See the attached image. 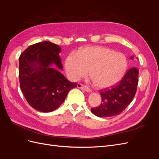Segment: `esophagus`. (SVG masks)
Listing matches in <instances>:
<instances>
[{
	"instance_id": "1",
	"label": "esophagus",
	"mask_w": 159,
	"mask_h": 159,
	"mask_svg": "<svg viewBox=\"0 0 159 159\" xmlns=\"http://www.w3.org/2000/svg\"><path fill=\"white\" fill-rule=\"evenodd\" d=\"M78 88H80V89H83L85 91H88V92H91V89L89 87H88L87 85L81 84H78Z\"/></svg>"
}]
</instances>
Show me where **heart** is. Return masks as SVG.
<instances>
[{"label": "heart", "instance_id": "1", "mask_svg": "<svg viewBox=\"0 0 159 159\" xmlns=\"http://www.w3.org/2000/svg\"><path fill=\"white\" fill-rule=\"evenodd\" d=\"M126 56L109 48L88 46L80 49L78 54L71 53L65 61L66 73L77 81L88 75L98 88H107L121 80L127 68Z\"/></svg>", "mask_w": 159, "mask_h": 159}]
</instances>
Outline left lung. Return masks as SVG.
I'll use <instances>...</instances> for the list:
<instances>
[{
  "label": "left lung",
  "instance_id": "obj_1",
  "mask_svg": "<svg viewBox=\"0 0 159 159\" xmlns=\"http://www.w3.org/2000/svg\"><path fill=\"white\" fill-rule=\"evenodd\" d=\"M138 76V69L133 67L117 85L112 86L111 89L101 90L102 103L97 107L91 108V111L100 117H113L121 113L135 95Z\"/></svg>",
  "mask_w": 159,
  "mask_h": 159
}]
</instances>
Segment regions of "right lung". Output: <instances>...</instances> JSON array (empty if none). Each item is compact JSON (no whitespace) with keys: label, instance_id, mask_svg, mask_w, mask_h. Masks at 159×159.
<instances>
[{"label":"right lung","instance_id":"right-lung-1","mask_svg":"<svg viewBox=\"0 0 159 159\" xmlns=\"http://www.w3.org/2000/svg\"><path fill=\"white\" fill-rule=\"evenodd\" d=\"M61 48L50 42L30 46L19 57L20 87L30 106L41 112H51L64 103L77 83L67 80L62 70Z\"/></svg>","mask_w":159,"mask_h":159}]
</instances>
